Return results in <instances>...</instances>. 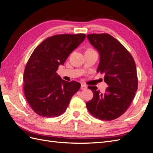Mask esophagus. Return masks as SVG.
<instances>
[{"label":"esophagus","mask_w":153,"mask_h":153,"mask_svg":"<svg viewBox=\"0 0 153 153\" xmlns=\"http://www.w3.org/2000/svg\"><path fill=\"white\" fill-rule=\"evenodd\" d=\"M87 88V87L85 85H81V90H86Z\"/></svg>","instance_id":"1"}]
</instances>
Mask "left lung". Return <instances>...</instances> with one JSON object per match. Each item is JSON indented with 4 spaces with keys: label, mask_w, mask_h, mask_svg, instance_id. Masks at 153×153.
<instances>
[{
    "label": "left lung",
    "mask_w": 153,
    "mask_h": 153,
    "mask_svg": "<svg viewBox=\"0 0 153 153\" xmlns=\"http://www.w3.org/2000/svg\"><path fill=\"white\" fill-rule=\"evenodd\" d=\"M91 44L98 51L100 61L97 72L105 74L108 87L104 93L88 86L93 98L86 103L88 112L97 119L111 121L123 114L138 89L134 59L118 41L107 33L87 35Z\"/></svg>",
    "instance_id": "8db88e82"
}]
</instances>
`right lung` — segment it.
I'll return each instance as SVG.
<instances>
[{
	"label": "right lung",
	"mask_w": 153,
	"mask_h": 153,
	"mask_svg": "<svg viewBox=\"0 0 153 153\" xmlns=\"http://www.w3.org/2000/svg\"><path fill=\"white\" fill-rule=\"evenodd\" d=\"M85 37L84 33L56 35L33 50L25 69L23 88L27 102L37 114L59 116L79 90V83L62 79L56 71Z\"/></svg>",
	"instance_id": "right-lung-1"
}]
</instances>
